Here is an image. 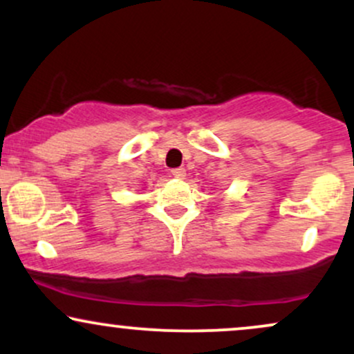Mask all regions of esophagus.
<instances>
[{
	"label": "esophagus",
	"instance_id": "esophagus-1",
	"mask_svg": "<svg viewBox=\"0 0 354 354\" xmlns=\"http://www.w3.org/2000/svg\"><path fill=\"white\" fill-rule=\"evenodd\" d=\"M171 176L176 178V180H185L186 176V171L183 168H176V169H171Z\"/></svg>",
	"mask_w": 354,
	"mask_h": 354
}]
</instances>
